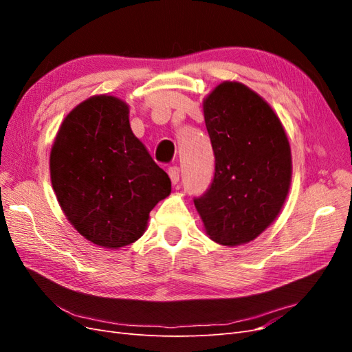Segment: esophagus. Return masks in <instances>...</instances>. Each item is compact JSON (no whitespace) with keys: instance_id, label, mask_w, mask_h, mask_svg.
Wrapping results in <instances>:
<instances>
[{"instance_id":"obj_1","label":"esophagus","mask_w":352,"mask_h":352,"mask_svg":"<svg viewBox=\"0 0 352 352\" xmlns=\"http://www.w3.org/2000/svg\"><path fill=\"white\" fill-rule=\"evenodd\" d=\"M168 176H170V180H172V184L176 185L179 182V177H180V168L177 166L170 167L168 168Z\"/></svg>"}]
</instances>
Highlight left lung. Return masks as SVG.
Returning <instances> with one entry per match:
<instances>
[{
    "instance_id": "obj_1",
    "label": "left lung",
    "mask_w": 352,
    "mask_h": 352,
    "mask_svg": "<svg viewBox=\"0 0 352 352\" xmlns=\"http://www.w3.org/2000/svg\"><path fill=\"white\" fill-rule=\"evenodd\" d=\"M202 110L216 167L195 208L214 242L248 243L279 216L289 192V141L269 102L241 82L217 85Z\"/></svg>"
}]
</instances>
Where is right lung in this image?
Instances as JSON below:
<instances>
[{
  "label": "right lung",
  "mask_w": 352,
  "mask_h": 352,
  "mask_svg": "<svg viewBox=\"0 0 352 352\" xmlns=\"http://www.w3.org/2000/svg\"><path fill=\"white\" fill-rule=\"evenodd\" d=\"M58 204L80 235L119 250L140 239L172 182L131 129L129 105L94 95L63 120L50 154Z\"/></svg>",
  "instance_id": "right-lung-1"
}]
</instances>
